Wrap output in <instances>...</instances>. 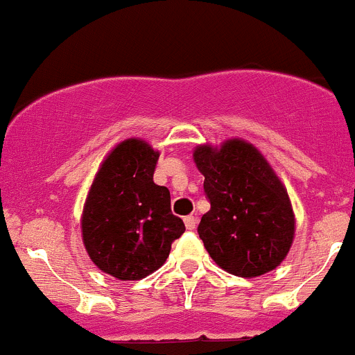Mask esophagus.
<instances>
[{
    "label": "esophagus",
    "instance_id": "1",
    "mask_svg": "<svg viewBox=\"0 0 355 355\" xmlns=\"http://www.w3.org/2000/svg\"><path fill=\"white\" fill-rule=\"evenodd\" d=\"M196 224H198V219H196V217H193V216L184 217V226L188 227V230H195Z\"/></svg>",
    "mask_w": 355,
    "mask_h": 355
}]
</instances>
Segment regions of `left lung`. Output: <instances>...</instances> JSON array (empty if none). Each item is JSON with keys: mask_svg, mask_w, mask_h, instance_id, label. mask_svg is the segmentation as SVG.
I'll return each instance as SVG.
<instances>
[{"mask_svg": "<svg viewBox=\"0 0 355 355\" xmlns=\"http://www.w3.org/2000/svg\"><path fill=\"white\" fill-rule=\"evenodd\" d=\"M193 160L205 176L210 202L198 234L214 262L241 278L278 268L292 247L295 216L286 188L264 155L234 138L220 148L196 146Z\"/></svg>", "mask_w": 355, "mask_h": 355, "instance_id": "8db88e82", "label": "left lung"}]
</instances>
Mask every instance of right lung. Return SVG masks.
<instances>
[{
  "mask_svg": "<svg viewBox=\"0 0 355 355\" xmlns=\"http://www.w3.org/2000/svg\"><path fill=\"white\" fill-rule=\"evenodd\" d=\"M159 152L146 141L119 143L101 164L84 203L83 241L107 275L135 282L169 257L184 223L171 210V193L153 182Z\"/></svg>",
  "mask_w": 355,
  "mask_h": 355,
  "instance_id": "1",
  "label": "right lung"
}]
</instances>
